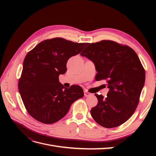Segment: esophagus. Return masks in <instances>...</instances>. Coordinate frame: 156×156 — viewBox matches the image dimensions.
I'll list each match as a JSON object with an SVG mask.
<instances>
[{"label":"esophagus","instance_id":"34e87169","mask_svg":"<svg viewBox=\"0 0 156 156\" xmlns=\"http://www.w3.org/2000/svg\"><path fill=\"white\" fill-rule=\"evenodd\" d=\"M84 92H85V93H89V90H88V89H84Z\"/></svg>","mask_w":156,"mask_h":156}]
</instances>
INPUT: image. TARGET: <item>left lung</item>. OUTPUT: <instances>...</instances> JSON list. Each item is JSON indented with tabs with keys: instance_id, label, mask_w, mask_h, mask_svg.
Instances as JSON below:
<instances>
[{
	"instance_id": "obj_1",
	"label": "left lung",
	"mask_w": 156,
	"mask_h": 156,
	"mask_svg": "<svg viewBox=\"0 0 156 156\" xmlns=\"http://www.w3.org/2000/svg\"><path fill=\"white\" fill-rule=\"evenodd\" d=\"M79 53L77 43L55 37L40 42L26 55L19 91L27 112L36 120L55 123L83 96L81 87H65L58 79L66 72L68 59Z\"/></svg>"
}]
</instances>
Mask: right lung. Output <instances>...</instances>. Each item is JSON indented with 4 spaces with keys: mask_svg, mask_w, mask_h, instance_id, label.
I'll return each mask as SVG.
<instances>
[{
    "mask_svg": "<svg viewBox=\"0 0 156 156\" xmlns=\"http://www.w3.org/2000/svg\"><path fill=\"white\" fill-rule=\"evenodd\" d=\"M87 57L98 72V81L106 80L107 96L97 95L98 104L90 113L98 124L112 128L124 124L138 105L145 72L135 52L110 40L91 44Z\"/></svg>",
    "mask_w": 156,
    "mask_h": 156,
    "instance_id": "right-lung-1",
    "label": "right lung"
}]
</instances>
